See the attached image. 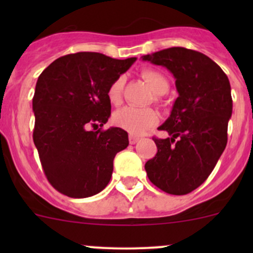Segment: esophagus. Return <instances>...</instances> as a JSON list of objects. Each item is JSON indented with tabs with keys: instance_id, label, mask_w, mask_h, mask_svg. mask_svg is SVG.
<instances>
[{
	"instance_id": "1",
	"label": "esophagus",
	"mask_w": 253,
	"mask_h": 253,
	"mask_svg": "<svg viewBox=\"0 0 253 253\" xmlns=\"http://www.w3.org/2000/svg\"><path fill=\"white\" fill-rule=\"evenodd\" d=\"M128 141H129V143H131V144H136V143L139 141V138H138V137L133 136V134H129Z\"/></svg>"
}]
</instances>
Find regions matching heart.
<instances>
[{
    "instance_id": "obj_1",
    "label": "heart",
    "mask_w": 253,
    "mask_h": 253,
    "mask_svg": "<svg viewBox=\"0 0 253 253\" xmlns=\"http://www.w3.org/2000/svg\"><path fill=\"white\" fill-rule=\"evenodd\" d=\"M142 78L150 88V90L157 95H163L169 89V83L162 73L154 70H143ZM125 78L122 76L117 77L109 85L106 95L112 105H120L122 101V90H124ZM114 122L120 128L125 129L131 134H142L150 127L155 126L159 122V115L155 110L149 108L139 109L126 106L120 109L114 114Z\"/></svg>"
}]
</instances>
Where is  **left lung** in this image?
Returning <instances> with one entry per match:
<instances>
[{
    "instance_id": "obj_1",
    "label": "left lung",
    "mask_w": 253,
    "mask_h": 253,
    "mask_svg": "<svg viewBox=\"0 0 253 253\" xmlns=\"http://www.w3.org/2000/svg\"><path fill=\"white\" fill-rule=\"evenodd\" d=\"M143 61L168 68L175 77L178 96L154 138L158 153L145 163L149 180L170 195H186L207 180L228 142L233 99L228 76L213 60L185 47H170Z\"/></svg>"
}]
</instances>
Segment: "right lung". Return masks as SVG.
I'll list each match as a JSON object with an SVG mask.
<instances>
[{
    "instance_id": "add662e5",
    "label": "right lung",
    "mask_w": 253,
    "mask_h": 253,
    "mask_svg": "<svg viewBox=\"0 0 253 253\" xmlns=\"http://www.w3.org/2000/svg\"><path fill=\"white\" fill-rule=\"evenodd\" d=\"M136 60L71 53L53 61L38 78L33 139L48 182L58 192L85 198L108 186L115 155L127 148L128 134L120 127L88 128L108 122L109 85Z\"/></svg>"
}]
</instances>
